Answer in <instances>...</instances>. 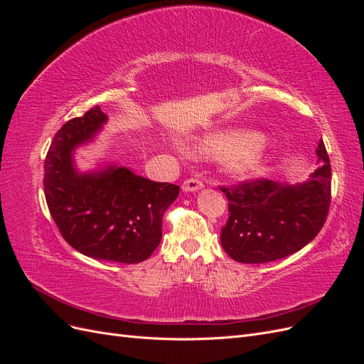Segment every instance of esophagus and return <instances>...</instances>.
I'll return each mask as SVG.
<instances>
[{
    "label": "esophagus",
    "mask_w": 364,
    "mask_h": 364,
    "mask_svg": "<svg viewBox=\"0 0 364 364\" xmlns=\"http://www.w3.org/2000/svg\"><path fill=\"white\" fill-rule=\"evenodd\" d=\"M202 188H203V182L199 181V179H196V178L186 179V181H183V183H182V190H183L185 193H194V191H199V190H202Z\"/></svg>",
    "instance_id": "esophagus-1"
}]
</instances>
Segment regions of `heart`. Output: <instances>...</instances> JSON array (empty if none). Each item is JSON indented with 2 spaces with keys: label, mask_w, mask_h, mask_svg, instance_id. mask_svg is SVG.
Listing matches in <instances>:
<instances>
[{
  "label": "heart",
  "mask_w": 364,
  "mask_h": 364,
  "mask_svg": "<svg viewBox=\"0 0 364 364\" xmlns=\"http://www.w3.org/2000/svg\"><path fill=\"white\" fill-rule=\"evenodd\" d=\"M188 150L200 155L220 153V162L226 173L245 179L259 173L269 159L267 146L259 134L253 132H217L193 138Z\"/></svg>",
  "instance_id": "b5f03b06"
}]
</instances>
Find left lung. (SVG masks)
Instances as JSON below:
<instances>
[{"label":"left lung","instance_id":"1","mask_svg":"<svg viewBox=\"0 0 364 364\" xmlns=\"http://www.w3.org/2000/svg\"><path fill=\"white\" fill-rule=\"evenodd\" d=\"M316 155L321 167L302 183L258 179L222 188L229 218L220 241L230 258L246 264L281 259L321 232L331 202V165L323 141Z\"/></svg>","mask_w":364,"mask_h":364}]
</instances>
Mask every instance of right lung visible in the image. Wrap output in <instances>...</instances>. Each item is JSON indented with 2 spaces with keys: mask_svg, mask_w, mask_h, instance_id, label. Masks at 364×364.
Wrapping results in <instances>:
<instances>
[{
  "mask_svg": "<svg viewBox=\"0 0 364 364\" xmlns=\"http://www.w3.org/2000/svg\"><path fill=\"white\" fill-rule=\"evenodd\" d=\"M100 107L73 118L54 136L43 165V193L62 237L83 255L123 264L147 259L162 238V217L179 186L153 182L117 164L75 167V150L100 134Z\"/></svg>",
  "mask_w": 364,
  "mask_h": 364,
  "instance_id": "right-lung-1",
  "label": "right lung"
}]
</instances>
